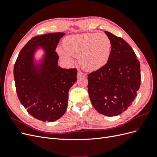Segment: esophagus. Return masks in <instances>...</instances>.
Wrapping results in <instances>:
<instances>
[{
  "mask_svg": "<svg viewBox=\"0 0 157 157\" xmlns=\"http://www.w3.org/2000/svg\"><path fill=\"white\" fill-rule=\"evenodd\" d=\"M84 76L85 75V74L84 73H83L82 71H80V70H78V74H77V76H78V77H80V76Z\"/></svg>",
  "mask_w": 157,
  "mask_h": 157,
  "instance_id": "34e87169",
  "label": "esophagus"
}]
</instances>
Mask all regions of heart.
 <instances>
[{
	"instance_id": "1",
	"label": "heart",
	"mask_w": 157,
	"mask_h": 157,
	"mask_svg": "<svg viewBox=\"0 0 157 157\" xmlns=\"http://www.w3.org/2000/svg\"><path fill=\"white\" fill-rule=\"evenodd\" d=\"M64 50L58 48L59 55L71 62L70 56L78 57V63L86 71H94L108 62L111 50V42L104 33H92L67 36L63 40Z\"/></svg>"
}]
</instances>
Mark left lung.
Returning <instances> with one entry per match:
<instances>
[{
  "instance_id": "8db88e82",
  "label": "left lung",
  "mask_w": 157,
  "mask_h": 157,
  "mask_svg": "<svg viewBox=\"0 0 157 157\" xmlns=\"http://www.w3.org/2000/svg\"><path fill=\"white\" fill-rule=\"evenodd\" d=\"M105 33L111 42L110 58L103 67L88 75V90L94 109L113 117L125 111L135 99L141 84L140 63L124 39Z\"/></svg>"
}]
</instances>
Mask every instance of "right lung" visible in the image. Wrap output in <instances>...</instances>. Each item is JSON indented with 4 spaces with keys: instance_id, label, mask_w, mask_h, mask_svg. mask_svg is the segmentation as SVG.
<instances>
[{
    "instance_id": "1",
    "label": "right lung",
    "mask_w": 157,
    "mask_h": 157,
    "mask_svg": "<svg viewBox=\"0 0 157 157\" xmlns=\"http://www.w3.org/2000/svg\"><path fill=\"white\" fill-rule=\"evenodd\" d=\"M65 33H52L33 37L21 50L14 64L13 76L17 97L31 116L43 122L62 117L68 104L69 90L77 80V69L58 65L56 52ZM38 46L45 51L41 65L33 63Z\"/></svg>"
}]
</instances>
